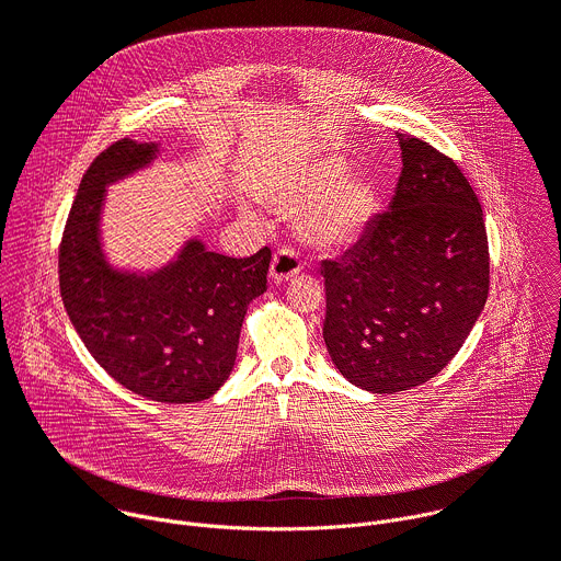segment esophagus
Segmentation results:
<instances>
[{
    "label": "esophagus",
    "mask_w": 561,
    "mask_h": 561,
    "mask_svg": "<svg viewBox=\"0 0 561 561\" xmlns=\"http://www.w3.org/2000/svg\"><path fill=\"white\" fill-rule=\"evenodd\" d=\"M301 271V260L293 249H282L275 253L271 264V279L273 282H288Z\"/></svg>",
    "instance_id": "esophagus-1"
}]
</instances>
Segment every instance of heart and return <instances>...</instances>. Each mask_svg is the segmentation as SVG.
<instances>
[{
	"label": "heart",
	"instance_id": "b5f03b06",
	"mask_svg": "<svg viewBox=\"0 0 561 561\" xmlns=\"http://www.w3.org/2000/svg\"><path fill=\"white\" fill-rule=\"evenodd\" d=\"M268 202L284 215H299V232L308 244L337 251L353 244L373 210V186L364 175L346 173L344 159L319 157L290 173Z\"/></svg>",
	"mask_w": 561,
	"mask_h": 561
}]
</instances>
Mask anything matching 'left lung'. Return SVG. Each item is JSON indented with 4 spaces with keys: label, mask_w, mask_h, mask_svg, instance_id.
I'll list each match as a JSON object with an SVG mask.
<instances>
[{
    "label": "left lung",
    "mask_w": 561,
    "mask_h": 561,
    "mask_svg": "<svg viewBox=\"0 0 561 561\" xmlns=\"http://www.w3.org/2000/svg\"><path fill=\"white\" fill-rule=\"evenodd\" d=\"M397 139L404 167L388 210L340 260L322 262L329 355L351 383L379 394L435 377L491 284L484 213L468 180L428 141Z\"/></svg>",
    "instance_id": "8db88e82"
}]
</instances>
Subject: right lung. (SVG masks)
<instances>
[{
    "label": "right lung",
    "mask_w": 561,
    "mask_h": 561,
    "mask_svg": "<svg viewBox=\"0 0 561 561\" xmlns=\"http://www.w3.org/2000/svg\"><path fill=\"white\" fill-rule=\"evenodd\" d=\"M157 152L124 137L95 157L61 234L59 290L77 335L115 381L152 402L193 404L228 379L249 304L266 290L271 249L234 260L188 239L154 273L113 268L100 237L106 186Z\"/></svg>",
    "instance_id": "obj_1"
}]
</instances>
